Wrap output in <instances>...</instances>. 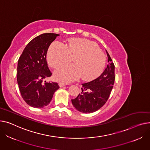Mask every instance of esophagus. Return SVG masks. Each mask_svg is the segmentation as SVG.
I'll use <instances>...</instances> for the list:
<instances>
[{"label":"esophagus","mask_w":150,"mask_h":150,"mask_svg":"<svg viewBox=\"0 0 150 150\" xmlns=\"http://www.w3.org/2000/svg\"><path fill=\"white\" fill-rule=\"evenodd\" d=\"M59 85L60 87H63L64 86L67 85V83H64V82H59Z\"/></svg>","instance_id":"obj_1"}]
</instances>
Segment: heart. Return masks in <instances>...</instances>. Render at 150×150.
I'll return each instance as SVG.
<instances>
[{
    "label": "heart",
    "instance_id": "obj_1",
    "mask_svg": "<svg viewBox=\"0 0 150 150\" xmlns=\"http://www.w3.org/2000/svg\"><path fill=\"white\" fill-rule=\"evenodd\" d=\"M73 58L75 64L64 65L54 72L56 80L69 82L81 76L84 80H93L100 76L106 62L105 56L99 47L88 40L71 39L66 45L55 40L49 47L47 59L52 68L67 64Z\"/></svg>",
    "mask_w": 150,
    "mask_h": 150
}]
</instances>
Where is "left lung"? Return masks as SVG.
I'll use <instances>...</instances> for the list:
<instances>
[{"instance_id":"1","label":"left lung","mask_w":150,"mask_h":150,"mask_svg":"<svg viewBox=\"0 0 150 150\" xmlns=\"http://www.w3.org/2000/svg\"><path fill=\"white\" fill-rule=\"evenodd\" d=\"M107 68L102 74L94 80L82 83V92L71 102L75 108L84 113L93 112L102 107L108 99L114 85V65L108 52Z\"/></svg>"}]
</instances>
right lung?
<instances>
[{"label":"right lung","mask_w":150,"mask_h":150,"mask_svg":"<svg viewBox=\"0 0 150 150\" xmlns=\"http://www.w3.org/2000/svg\"><path fill=\"white\" fill-rule=\"evenodd\" d=\"M59 36L55 33L39 35L28 43L19 59L17 83L23 99L32 107L47 106L59 88L56 82L44 81L52 74L47 62V51Z\"/></svg>","instance_id":"right-lung-1"}]
</instances>
